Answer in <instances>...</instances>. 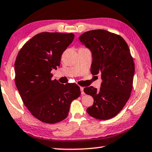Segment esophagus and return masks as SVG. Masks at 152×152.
Here are the masks:
<instances>
[{
	"instance_id": "34e87169",
	"label": "esophagus",
	"mask_w": 152,
	"mask_h": 152,
	"mask_svg": "<svg viewBox=\"0 0 152 152\" xmlns=\"http://www.w3.org/2000/svg\"><path fill=\"white\" fill-rule=\"evenodd\" d=\"M80 91H81V94L83 95H85V92H84V87H83V86H80Z\"/></svg>"
}]
</instances>
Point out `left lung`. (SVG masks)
<instances>
[{
  "label": "left lung",
  "instance_id": "left-lung-1",
  "mask_svg": "<svg viewBox=\"0 0 152 152\" xmlns=\"http://www.w3.org/2000/svg\"><path fill=\"white\" fill-rule=\"evenodd\" d=\"M79 40L92 53L91 74L102 79L99 90L84 88L94 99L86 112L96 119L112 118L128 102L132 88L134 64L128 45L120 36L104 30L88 31Z\"/></svg>",
  "mask_w": 152,
  "mask_h": 152
}]
</instances>
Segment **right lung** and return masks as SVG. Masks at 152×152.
I'll use <instances>...</instances> for the list:
<instances>
[{
	"instance_id": "right-lung-1",
	"label": "right lung",
	"mask_w": 152,
	"mask_h": 152,
	"mask_svg": "<svg viewBox=\"0 0 152 152\" xmlns=\"http://www.w3.org/2000/svg\"><path fill=\"white\" fill-rule=\"evenodd\" d=\"M74 34L41 32L24 44L15 62V81L24 105L42 122L55 124L68 115L72 102L80 95L76 84L51 80L53 69L73 41Z\"/></svg>"
}]
</instances>
